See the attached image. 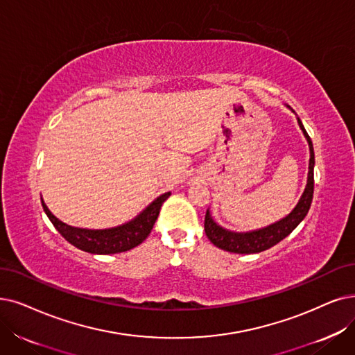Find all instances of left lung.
Here are the masks:
<instances>
[{
  "label": "left lung",
  "mask_w": 355,
  "mask_h": 355,
  "mask_svg": "<svg viewBox=\"0 0 355 355\" xmlns=\"http://www.w3.org/2000/svg\"><path fill=\"white\" fill-rule=\"evenodd\" d=\"M293 113H295L288 105H286ZM297 122H299L300 130L303 131L304 138L307 139L309 151H310V160H309V173H307V183L306 188L300 196L299 202L291 209L290 214H287L284 218H281L272 224H269L262 229H257L252 232H232L229 229H224L211 216L209 208L207 209L205 214V234L211 240L212 245L217 248L232 252V253H259L262 250H266L269 248L275 246L282 239H286L297 225H299L311 205V200H313V188H315V179H313V168H315V151L313 144L309 134L306 132L304 126L297 116Z\"/></svg>",
  "instance_id": "1"
}]
</instances>
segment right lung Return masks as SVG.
Wrapping results in <instances>:
<instances>
[{
    "mask_svg": "<svg viewBox=\"0 0 355 355\" xmlns=\"http://www.w3.org/2000/svg\"><path fill=\"white\" fill-rule=\"evenodd\" d=\"M170 196V192H166L146 207L139 214L132 218L131 221L110 227V229H102V230H92V229H80V227L68 225L60 218H56L46 204L42 200V207L46 212L48 218L53 224L56 230L61 233V236L68 240L71 245L76 248L96 254H110V253H121L126 252L139 243H143L150 234L153 225L159 217V212L162 208V204Z\"/></svg>",
    "mask_w": 355,
    "mask_h": 355,
    "instance_id": "obj_1",
    "label": "right lung"
}]
</instances>
